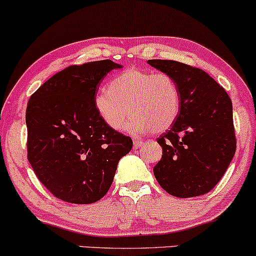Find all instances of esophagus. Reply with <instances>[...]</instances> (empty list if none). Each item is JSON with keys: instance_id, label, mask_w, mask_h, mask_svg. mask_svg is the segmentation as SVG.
Here are the masks:
<instances>
[{"instance_id": "obj_1", "label": "esophagus", "mask_w": 256, "mask_h": 256, "mask_svg": "<svg viewBox=\"0 0 256 256\" xmlns=\"http://www.w3.org/2000/svg\"><path fill=\"white\" fill-rule=\"evenodd\" d=\"M142 146V142L140 140H134V148H140Z\"/></svg>"}]
</instances>
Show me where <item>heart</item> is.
I'll return each mask as SVG.
<instances>
[{"mask_svg": "<svg viewBox=\"0 0 256 256\" xmlns=\"http://www.w3.org/2000/svg\"><path fill=\"white\" fill-rule=\"evenodd\" d=\"M180 105L179 87L170 74L134 68L114 77L108 90L94 96L98 116L112 130H120L130 114L126 128L132 134L166 130L179 116Z\"/></svg>", "mask_w": 256, "mask_h": 256, "instance_id": "obj_1", "label": "heart"}]
</instances>
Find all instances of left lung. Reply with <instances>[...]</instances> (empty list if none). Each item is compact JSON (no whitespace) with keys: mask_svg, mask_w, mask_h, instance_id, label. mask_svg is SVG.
<instances>
[{"mask_svg":"<svg viewBox=\"0 0 256 256\" xmlns=\"http://www.w3.org/2000/svg\"><path fill=\"white\" fill-rule=\"evenodd\" d=\"M148 62L173 77L182 99L178 118L157 139L162 158L154 178L172 196L204 194L220 182L236 152L231 99L200 68L174 60Z\"/></svg>","mask_w":256,"mask_h":256,"instance_id":"1","label":"left lung"}]
</instances>
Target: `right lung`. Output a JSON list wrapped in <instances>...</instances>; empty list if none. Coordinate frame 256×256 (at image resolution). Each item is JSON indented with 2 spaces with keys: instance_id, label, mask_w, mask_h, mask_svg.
Returning <instances> with one entry per match:
<instances>
[{
  "instance_id": "add662e5",
  "label": "right lung",
  "mask_w": 256,
  "mask_h": 256,
  "mask_svg": "<svg viewBox=\"0 0 256 256\" xmlns=\"http://www.w3.org/2000/svg\"><path fill=\"white\" fill-rule=\"evenodd\" d=\"M120 68L108 59L68 66L28 100V160L40 182L64 202L102 200L120 160L132 150L130 138L108 128L94 108L100 83Z\"/></svg>"
}]
</instances>
